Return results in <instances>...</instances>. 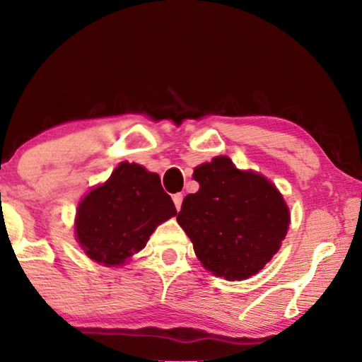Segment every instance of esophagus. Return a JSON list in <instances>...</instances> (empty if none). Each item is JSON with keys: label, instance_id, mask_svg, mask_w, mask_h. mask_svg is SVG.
<instances>
[{"label": "esophagus", "instance_id": "34e87169", "mask_svg": "<svg viewBox=\"0 0 362 362\" xmlns=\"http://www.w3.org/2000/svg\"><path fill=\"white\" fill-rule=\"evenodd\" d=\"M173 201H174V205H175V210L179 211L182 209V202H183V194L182 193H177L173 196Z\"/></svg>", "mask_w": 362, "mask_h": 362}]
</instances>
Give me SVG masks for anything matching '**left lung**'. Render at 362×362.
Masks as SVG:
<instances>
[{
    "label": "left lung",
    "instance_id": "8db88e82",
    "mask_svg": "<svg viewBox=\"0 0 362 362\" xmlns=\"http://www.w3.org/2000/svg\"><path fill=\"white\" fill-rule=\"evenodd\" d=\"M199 191L182 202L177 221L201 264L218 278L242 281L259 273L278 252L290 215L264 175L243 173L229 157L194 169Z\"/></svg>",
    "mask_w": 362,
    "mask_h": 362
}]
</instances>
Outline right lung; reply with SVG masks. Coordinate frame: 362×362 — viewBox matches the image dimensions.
<instances>
[{"instance_id": "1", "label": "right lung", "mask_w": 362, "mask_h": 362, "mask_svg": "<svg viewBox=\"0 0 362 362\" xmlns=\"http://www.w3.org/2000/svg\"><path fill=\"white\" fill-rule=\"evenodd\" d=\"M175 214L158 174L125 161L78 205L76 238L92 260L120 265L143 250L155 228Z\"/></svg>"}]
</instances>
